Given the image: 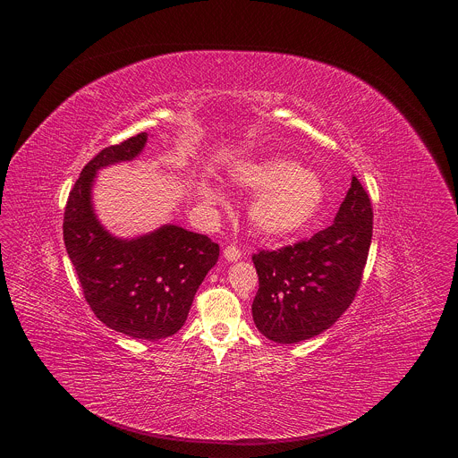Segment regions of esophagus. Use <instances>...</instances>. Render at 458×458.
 I'll return each instance as SVG.
<instances>
[{
	"label": "esophagus",
	"mask_w": 458,
	"mask_h": 458,
	"mask_svg": "<svg viewBox=\"0 0 458 458\" xmlns=\"http://www.w3.org/2000/svg\"><path fill=\"white\" fill-rule=\"evenodd\" d=\"M223 255H225V259H226V260H230V263H235V260H239V259H241V255H242V253H241V250H239L237 246H232V244H230V246H226V248H225Z\"/></svg>",
	"instance_id": "obj_1"
}]
</instances>
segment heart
<instances>
[{
	"label": "heart",
	"instance_id": "obj_1",
	"mask_svg": "<svg viewBox=\"0 0 458 458\" xmlns=\"http://www.w3.org/2000/svg\"><path fill=\"white\" fill-rule=\"evenodd\" d=\"M232 181L257 193L248 214L253 228L267 237H288L304 230L324 203L318 175L283 157L239 163L232 170ZM203 198L210 205L225 201L212 186L203 190Z\"/></svg>",
	"mask_w": 458,
	"mask_h": 458
}]
</instances>
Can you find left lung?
I'll return each mask as SVG.
<instances>
[{
    "label": "left lung",
    "instance_id": "left-lung-1",
    "mask_svg": "<svg viewBox=\"0 0 458 458\" xmlns=\"http://www.w3.org/2000/svg\"><path fill=\"white\" fill-rule=\"evenodd\" d=\"M371 233L369 195L353 175L332 226L293 246L253 253L259 290L251 315L257 330L279 344L328 330L355 299Z\"/></svg>",
    "mask_w": 458,
    "mask_h": 458
}]
</instances>
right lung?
I'll use <instances>...</instances> for the list:
<instances>
[{"label":"right lung","instance_id":"right-lung-1","mask_svg":"<svg viewBox=\"0 0 458 458\" xmlns=\"http://www.w3.org/2000/svg\"><path fill=\"white\" fill-rule=\"evenodd\" d=\"M147 140L141 132L87 163L64 207L63 239L96 317L132 339L157 341L181 330L195 292L217 263L219 244L175 225L136 239H119L103 228L92 207L96 174L132 161Z\"/></svg>","mask_w":458,"mask_h":458}]
</instances>
